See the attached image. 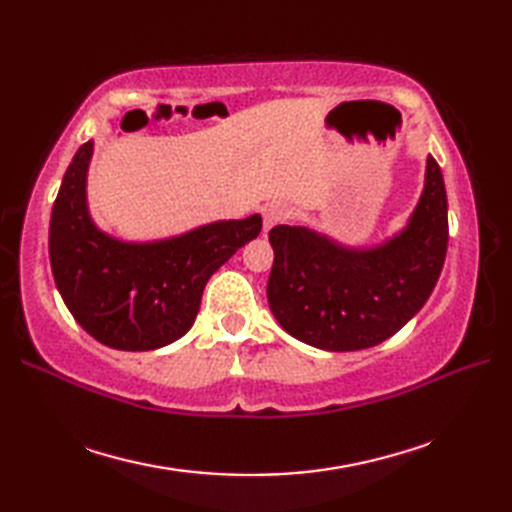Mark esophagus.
Listing matches in <instances>:
<instances>
[{"mask_svg": "<svg viewBox=\"0 0 512 512\" xmlns=\"http://www.w3.org/2000/svg\"><path fill=\"white\" fill-rule=\"evenodd\" d=\"M262 215H264V231H270L273 226L288 220L290 209L284 202H268L262 209Z\"/></svg>", "mask_w": 512, "mask_h": 512, "instance_id": "esophagus-1", "label": "esophagus"}]
</instances>
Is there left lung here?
I'll return each instance as SVG.
<instances>
[{"label": "left lung", "instance_id": "obj_1", "mask_svg": "<svg viewBox=\"0 0 512 512\" xmlns=\"http://www.w3.org/2000/svg\"><path fill=\"white\" fill-rule=\"evenodd\" d=\"M444 178L427 156L424 189L407 224L376 246H345L308 226L279 224L268 303L290 336L328 352H354L416 317L442 273L449 244Z\"/></svg>", "mask_w": 512, "mask_h": 512}]
</instances>
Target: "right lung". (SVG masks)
I'll use <instances>...</instances> for the list:
<instances>
[{
	"label": "right lung",
	"instance_id": "add662e5",
	"mask_svg": "<svg viewBox=\"0 0 512 512\" xmlns=\"http://www.w3.org/2000/svg\"><path fill=\"white\" fill-rule=\"evenodd\" d=\"M94 140L65 171L50 215V266L61 299L96 341L158 350L191 330L206 281L262 231V215L217 220L187 233L125 242L101 231L88 206Z\"/></svg>",
	"mask_w": 512,
	"mask_h": 512
}]
</instances>
